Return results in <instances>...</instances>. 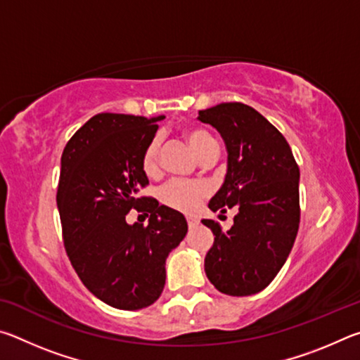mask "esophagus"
<instances>
[{"label": "esophagus", "instance_id": "obj_1", "mask_svg": "<svg viewBox=\"0 0 360 360\" xmlns=\"http://www.w3.org/2000/svg\"><path fill=\"white\" fill-rule=\"evenodd\" d=\"M187 225H188V229H193V227H197V225H198V221L192 216H187Z\"/></svg>", "mask_w": 360, "mask_h": 360}]
</instances>
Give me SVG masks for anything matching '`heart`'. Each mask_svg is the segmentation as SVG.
<instances>
[{
	"instance_id": "heart-1",
	"label": "heart",
	"mask_w": 360,
	"mask_h": 360,
	"mask_svg": "<svg viewBox=\"0 0 360 360\" xmlns=\"http://www.w3.org/2000/svg\"><path fill=\"white\" fill-rule=\"evenodd\" d=\"M184 138L198 158H203L210 152L217 150L216 139L206 130L188 129L184 131ZM158 152H160L158 138L150 139L143 150L141 168L144 174H148L149 178H154L160 172ZM208 195L210 187L202 181H169L168 184L162 187L160 202L176 211L193 212L202 205L205 198H208Z\"/></svg>"
}]
</instances>
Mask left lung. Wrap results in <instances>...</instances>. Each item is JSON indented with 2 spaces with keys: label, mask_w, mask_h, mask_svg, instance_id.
Instances as JSON below:
<instances>
[{
  "label": "left lung",
  "mask_w": 360,
  "mask_h": 360,
  "mask_svg": "<svg viewBox=\"0 0 360 360\" xmlns=\"http://www.w3.org/2000/svg\"><path fill=\"white\" fill-rule=\"evenodd\" d=\"M200 122L221 133L229 152L225 181L210 210H238L224 231L203 219L214 235L205 271L222 294L264 290L288 260L300 224V169L290 146L275 125L243 103H221L198 112Z\"/></svg>",
  "instance_id": "left-lung-1"
}]
</instances>
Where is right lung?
<instances>
[{
  "mask_svg": "<svg viewBox=\"0 0 360 360\" xmlns=\"http://www.w3.org/2000/svg\"><path fill=\"white\" fill-rule=\"evenodd\" d=\"M160 117L101 112L65 146L57 206L66 254L85 288L109 307L141 309L162 295L165 260L184 240L181 212L138 197L149 184L141 155ZM136 209L148 226L127 224Z\"/></svg>",
  "mask_w": 360,
  "mask_h": 360,
  "instance_id": "right-lung-1",
  "label": "right lung"
}]
</instances>
